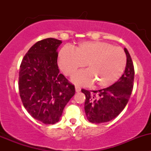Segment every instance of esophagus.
<instances>
[{
	"instance_id": "esophagus-1",
	"label": "esophagus",
	"mask_w": 151,
	"mask_h": 151,
	"mask_svg": "<svg viewBox=\"0 0 151 151\" xmlns=\"http://www.w3.org/2000/svg\"><path fill=\"white\" fill-rule=\"evenodd\" d=\"M75 91L76 92H80V91H81V88L78 86H75Z\"/></svg>"
}]
</instances>
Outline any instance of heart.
I'll use <instances>...</instances> for the list:
<instances>
[{"instance_id":"b5f03b06","label":"heart","mask_w":151,"mask_h":151,"mask_svg":"<svg viewBox=\"0 0 151 151\" xmlns=\"http://www.w3.org/2000/svg\"><path fill=\"white\" fill-rule=\"evenodd\" d=\"M88 69L74 74L72 81L80 85L106 87L113 84L122 75L126 65V56L120 47L101 42L80 44L75 51L63 47L59 52L58 65L65 74L71 76L85 66Z\"/></svg>"}]
</instances>
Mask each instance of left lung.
<instances>
[{"label":"left lung","instance_id":"8db88e82","mask_svg":"<svg viewBox=\"0 0 151 151\" xmlns=\"http://www.w3.org/2000/svg\"><path fill=\"white\" fill-rule=\"evenodd\" d=\"M126 66L121 78L108 88L99 91L82 89L85 95V112L88 121L93 123H106L116 118L129 101L134 86V69L127 49Z\"/></svg>","mask_w":151,"mask_h":151}]
</instances>
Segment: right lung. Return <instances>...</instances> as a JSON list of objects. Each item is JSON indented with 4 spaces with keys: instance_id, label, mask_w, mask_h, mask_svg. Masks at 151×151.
<instances>
[{
    "instance_id": "right-lung-1",
    "label": "right lung",
    "mask_w": 151,
    "mask_h": 151,
    "mask_svg": "<svg viewBox=\"0 0 151 151\" xmlns=\"http://www.w3.org/2000/svg\"><path fill=\"white\" fill-rule=\"evenodd\" d=\"M62 41L48 38L36 42L24 56L19 72V91L28 112L45 124L58 122L74 85L60 74L57 50Z\"/></svg>"
}]
</instances>
